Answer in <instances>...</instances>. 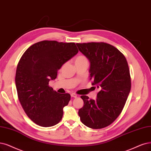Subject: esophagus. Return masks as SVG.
Masks as SVG:
<instances>
[{"mask_svg": "<svg viewBox=\"0 0 151 151\" xmlns=\"http://www.w3.org/2000/svg\"><path fill=\"white\" fill-rule=\"evenodd\" d=\"M71 96L73 98H76L77 97V94L75 93H71Z\"/></svg>", "mask_w": 151, "mask_h": 151, "instance_id": "34e87169", "label": "esophagus"}]
</instances>
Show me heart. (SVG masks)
I'll return each mask as SVG.
<instances>
[{"mask_svg":"<svg viewBox=\"0 0 151 151\" xmlns=\"http://www.w3.org/2000/svg\"><path fill=\"white\" fill-rule=\"evenodd\" d=\"M83 62H88V59L85 57V56L83 55L78 56V57L75 60V65L78 64V63H83Z\"/></svg>","mask_w":151,"mask_h":151,"instance_id":"heart-1","label":"heart"}]
</instances>
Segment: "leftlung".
I'll list each match as a JSON object with an SVG mask.
<instances>
[{
	"label": "left lung",
	"mask_w": 151,
	"mask_h": 151,
	"mask_svg": "<svg viewBox=\"0 0 151 151\" xmlns=\"http://www.w3.org/2000/svg\"><path fill=\"white\" fill-rule=\"evenodd\" d=\"M90 62V80L99 91L96 100L81 96V121L91 129H101L116 119L129 95L131 81L127 61L118 49L104 42L76 43Z\"/></svg>",
	"instance_id": "1"
}]
</instances>
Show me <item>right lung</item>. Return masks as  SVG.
I'll return each mask as SVG.
<instances>
[{"label":"right lung","mask_w":151,"mask_h":151,"mask_svg":"<svg viewBox=\"0 0 151 151\" xmlns=\"http://www.w3.org/2000/svg\"><path fill=\"white\" fill-rule=\"evenodd\" d=\"M78 52L75 43L44 40L32 45L22 56L16 70L17 91L25 113L37 125L51 127L62 119L71 96L54 91L49 81Z\"/></svg>","instance_id":"1"}]
</instances>
